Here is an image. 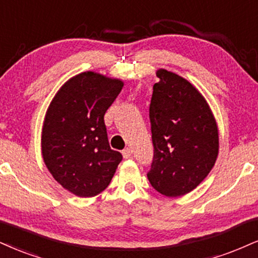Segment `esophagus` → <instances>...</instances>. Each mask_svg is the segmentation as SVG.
Returning <instances> with one entry per match:
<instances>
[{"label":"esophagus","mask_w":258,"mask_h":258,"mask_svg":"<svg viewBox=\"0 0 258 258\" xmlns=\"http://www.w3.org/2000/svg\"><path fill=\"white\" fill-rule=\"evenodd\" d=\"M122 154H123V158H124V159H128V158H130V157H132V149H130V148H125V149H123Z\"/></svg>","instance_id":"34e87169"}]
</instances>
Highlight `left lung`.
I'll use <instances>...</instances> for the list:
<instances>
[{
    "label": "left lung",
    "instance_id": "left-lung-1",
    "mask_svg": "<svg viewBox=\"0 0 258 258\" xmlns=\"http://www.w3.org/2000/svg\"><path fill=\"white\" fill-rule=\"evenodd\" d=\"M149 118L154 159L147 173L167 197L192 191L208 176L219 154V129L211 106L191 82L160 68Z\"/></svg>",
    "mask_w": 258,
    "mask_h": 258
}]
</instances>
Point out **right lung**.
<instances>
[{"instance_id": "add662e5", "label": "right lung", "mask_w": 258, "mask_h": 258, "mask_svg": "<svg viewBox=\"0 0 258 258\" xmlns=\"http://www.w3.org/2000/svg\"><path fill=\"white\" fill-rule=\"evenodd\" d=\"M120 79L84 72L61 86L41 128V157L53 179L79 197L106 189L122 154L110 148L104 114L122 91Z\"/></svg>"}]
</instances>
